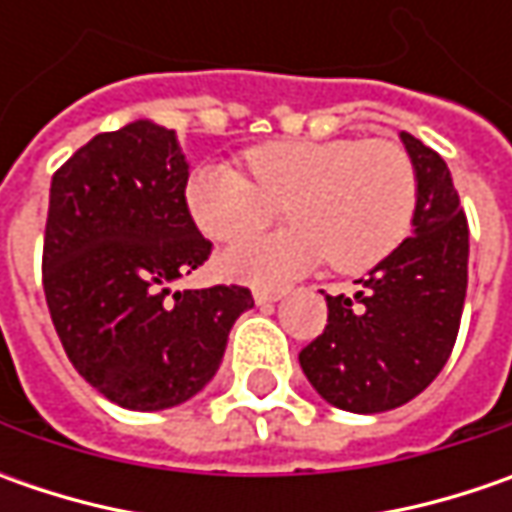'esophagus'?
<instances>
[{
  "label": "esophagus",
  "instance_id": "34e87169",
  "mask_svg": "<svg viewBox=\"0 0 512 512\" xmlns=\"http://www.w3.org/2000/svg\"><path fill=\"white\" fill-rule=\"evenodd\" d=\"M285 296V290H276V287H253V299L256 305H273Z\"/></svg>",
  "mask_w": 512,
  "mask_h": 512
}]
</instances>
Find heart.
I'll return each mask as SVG.
<instances>
[{"label":"heart","instance_id":"obj_1","mask_svg":"<svg viewBox=\"0 0 512 512\" xmlns=\"http://www.w3.org/2000/svg\"><path fill=\"white\" fill-rule=\"evenodd\" d=\"M245 173L199 165L185 182L193 225L213 242H236L282 202L285 230L222 253L219 267L250 285H279L330 256L342 273L379 265L410 233L419 179L407 150L387 139H273L245 153Z\"/></svg>","mask_w":512,"mask_h":512}]
</instances>
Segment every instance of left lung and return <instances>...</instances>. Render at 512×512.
<instances>
[{"label":"left lung","instance_id":"1","mask_svg":"<svg viewBox=\"0 0 512 512\" xmlns=\"http://www.w3.org/2000/svg\"><path fill=\"white\" fill-rule=\"evenodd\" d=\"M419 179L413 236L356 282L325 296L327 325L299 353L316 393L339 410L384 413L442 373L459 336L470 233L444 159L399 133Z\"/></svg>","mask_w":512,"mask_h":512}]
</instances>
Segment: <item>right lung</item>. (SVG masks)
Segmentation results:
<instances>
[{
  "instance_id": "obj_1",
  "label": "right lung",
  "mask_w": 512,
  "mask_h": 512,
  "mask_svg": "<svg viewBox=\"0 0 512 512\" xmlns=\"http://www.w3.org/2000/svg\"><path fill=\"white\" fill-rule=\"evenodd\" d=\"M187 159L150 119L93 136L50 182L42 285L70 364L128 410L193 399L225 356L247 287L176 290L210 256L185 207Z\"/></svg>"
}]
</instances>
